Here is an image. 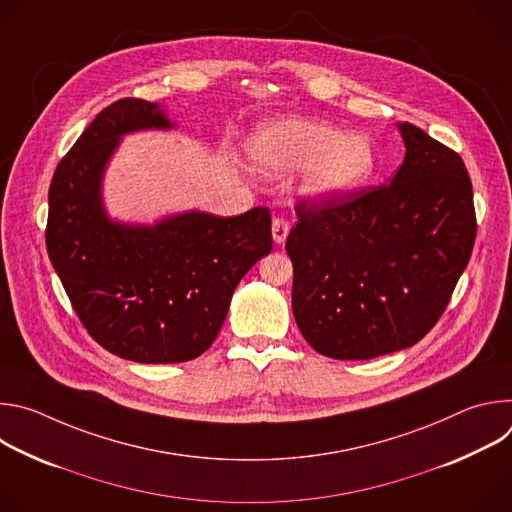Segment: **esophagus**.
Listing matches in <instances>:
<instances>
[{
  "mask_svg": "<svg viewBox=\"0 0 512 512\" xmlns=\"http://www.w3.org/2000/svg\"><path fill=\"white\" fill-rule=\"evenodd\" d=\"M271 233H273V241L277 245H281L285 239H287V233H289V223L285 221L283 216H275L273 223H271Z\"/></svg>",
  "mask_w": 512,
  "mask_h": 512,
  "instance_id": "obj_1",
  "label": "esophagus"
}]
</instances>
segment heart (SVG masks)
Wrapping results in <instances>:
<instances>
[{"label":"heart","mask_w":512,"mask_h":512,"mask_svg":"<svg viewBox=\"0 0 512 512\" xmlns=\"http://www.w3.org/2000/svg\"><path fill=\"white\" fill-rule=\"evenodd\" d=\"M253 166L267 174L306 170L304 190L322 200L344 198L367 186L377 172V150L369 135L306 117L271 119L247 145Z\"/></svg>","instance_id":"obj_1"}]
</instances>
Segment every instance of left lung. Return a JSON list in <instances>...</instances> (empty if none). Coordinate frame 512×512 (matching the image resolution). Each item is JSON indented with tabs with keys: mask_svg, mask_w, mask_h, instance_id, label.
<instances>
[{
	"mask_svg": "<svg viewBox=\"0 0 512 512\" xmlns=\"http://www.w3.org/2000/svg\"><path fill=\"white\" fill-rule=\"evenodd\" d=\"M399 131L405 160L391 184L302 200L285 241L298 328L330 358L369 360L419 342L472 255L476 212L462 158L411 123Z\"/></svg>",
	"mask_w": 512,
	"mask_h": 512,
	"instance_id": "8db88e82",
	"label": "left lung"
}]
</instances>
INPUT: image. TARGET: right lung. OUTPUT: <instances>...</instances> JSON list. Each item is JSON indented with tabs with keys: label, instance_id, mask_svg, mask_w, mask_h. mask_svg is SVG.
I'll use <instances>...</instances> for the list:
<instances>
[{
	"label": "right lung",
	"instance_id": "right-lung-1",
	"mask_svg": "<svg viewBox=\"0 0 512 512\" xmlns=\"http://www.w3.org/2000/svg\"><path fill=\"white\" fill-rule=\"evenodd\" d=\"M158 103L119 99L60 160L48 190L46 249L87 332L145 364L200 356L221 330L243 275L271 253V214L188 210L154 225L111 221L103 176L121 137L172 129Z\"/></svg>",
	"mask_w": 512,
	"mask_h": 512
}]
</instances>
